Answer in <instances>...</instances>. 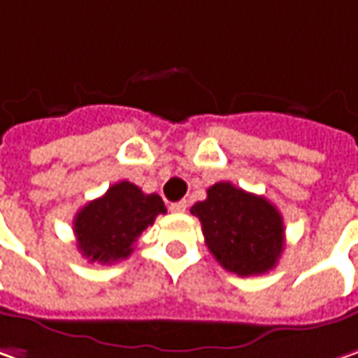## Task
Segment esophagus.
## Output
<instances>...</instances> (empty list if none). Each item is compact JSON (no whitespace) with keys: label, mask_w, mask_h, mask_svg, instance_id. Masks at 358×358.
<instances>
[{"label":"esophagus","mask_w":358,"mask_h":358,"mask_svg":"<svg viewBox=\"0 0 358 358\" xmlns=\"http://www.w3.org/2000/svg\"><path fill=\"white\" fill-rule=\"evenodd\" d=\"M186 206H188V204H186V200H178V202H172V204H170V210L182 214V212H186Z\"/></svg>","instance_id":"obj_1"}]
</instances>
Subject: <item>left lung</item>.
<instances>
[{
  "label": "left lung",
  "mask_w": 358,
  "mask_h": 358,
  "mask_svg": "<svg viewBox=\"0 0 358 358\" xmlns=\"http://www.w3.org/2000/svg\"><path fill=\"white\" fill-rule=\"evenodd\" d=\"M206 194L190 212L200 220L206 246L218 264L238 276L274 268L285 248V224L276 206L230 182L210 186Z\"/></svg>",
  "instance_id": "8db88e82"
}]
</instances>
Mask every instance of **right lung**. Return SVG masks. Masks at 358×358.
<instances>
[{
    "label": "right lung",
    "instance_id": "obj_1",
    "mask_svg": "<svg viewBox=\"0 0 358 358\" xmlns=\"http://www.w3.org/2000/svg\"><path fill=\"white\" fill-rule=\"evenodd\" d=\"M164 212L166 206L158 194H144L128 180L117 182L76 214L78 248L90 262L112 264L124 260L134 252L142 232Z\"/></svg>",
    "mask_w": 358,
    "mask_h": 358
}]
</instances>
